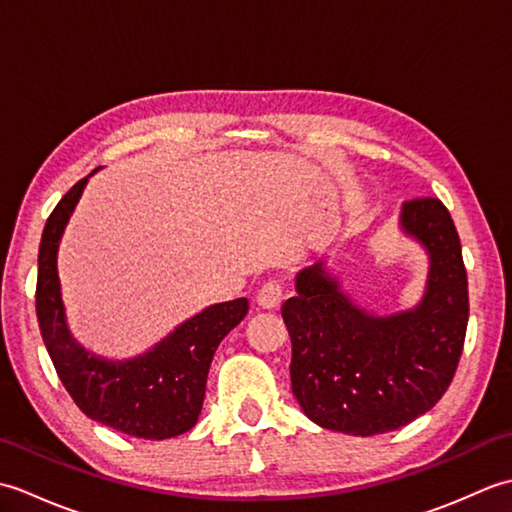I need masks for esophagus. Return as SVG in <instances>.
<instances>
[{
	"mask_svg": "<svg viewBox=\"0 0 512 512\" xmlns=\"http://www.w3.org/2000/svg\"><path fill=\"white\" fill-rule=\"evenodd\" d=\"M281 297H284V288H281L279 281H268L257 292V303L266 310H273L281 303Z\"/></svg>",
	"mask_w": 512,
	"mask_h": 512,
	"instance_id": "34e87169",
	"label": "esophagus"
}]
</instances>
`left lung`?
I'll use <instances>...</instances> for the list:
<instances>
[{"mask_svg": "<svg viewBox=\"0 0 512 512\" xmlns=\"http://www.w3.org/2000/svg\"><path fill=\"white\" fill-rule=\"evenodd\" d=\"M402 231L427 248L429 279L416 308L376 317L354 306L323 262L297 275L281 306L292 341V394L323 429L376 436L427 413L458 369L469 281L451 215L440 200L402 204Z\"/></svg>", "mask_w": 512, "mask_h": 512, "instance_id": "8db88e82", "label": "left lung"}]
</instances>
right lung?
Wrapping results in <instances>:
<instances>
[{
	"label": "right lung",
	"instance_id": "add662e5",
	"mask_svg": "<svg viewBox=\"0 0 512 512\" xmlns=\"http://www.w3.org/2000/svg\"><path fill=\"white\" fill-rule=\"evenodd\" d=\"M88 178L63 195L41 235L35 299L43 343L63 387L85 416L132 438H176L198 422L213 354L246 317L248 299L215 303L129 361H105L83 350L65 325L57 250Z\"/></svg>",
	"mask_w": 512,
	"mask_h": 512
}]
</instances>
